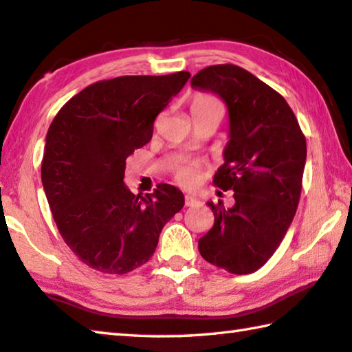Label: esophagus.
Returning <instances> with one entry per match:
<instances>
[{
	"label": "esophagus",
	"mask_w": 352,
	"mask_h": 352,
	"mask_svg": "<svg viewBox=\"0 0 352 352\" xmlns=\"http://www.w3.org/2000/svg\"><path fill=\"white\" fill-rule=\"evenodd\" d=\"M198 204H200V201H198L195 197H190V195H186V197H184V206H188V208H194V206H198Z\"/></svg>",
	"instance_id": "esophagus-1"
}]
</instances>
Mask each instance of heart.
I'll return each instance as SVG.
<instances>
[{
	"mask_svg": "<svg viewBox=\"0 0 352 352\" xmlns=\"http://www.w3.org/2000/svg\"><path fill=\"white\" fill-rule=\"evenodd\" d=\"M206 109H221L220 101L210 94L197 92L190 100V112ZM203 164L200 162H183L172 168V178L183 188H195L203 178Z\"/></svg>",
	"mask_w": 352,
	"mask_h": 352,
	"instance_id": "1",
	"label": "heart"
}]
</instances>
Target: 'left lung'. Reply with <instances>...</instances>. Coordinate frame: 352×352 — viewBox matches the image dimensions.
<instances>
[{"instance_id": "1", "label": "left lung", "mask_w": 352, "mask_h": 352, "mask_svg": "<svg viewBox=\"0 0 352 352\" xmlns=\"http://www.w3.org/2000/svg\"><path fill=\"white\" fill-rule=\"evenodd\" d=\"M190 85L225 100L229 142L214 184L235 204L208 203L214 226L198 240L201 257L231 274H251L272 257L302 194L306 138L277 91L235 65L201 69Z\"/></svg>"}]
</instances>
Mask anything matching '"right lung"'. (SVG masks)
I'll return each mask as SVG.
<instances>
[{
    "mask_svg": "<svg viewBox=\"0 0 352 352\" xmlns=\"http://www.w3.org/2000/svg\"><path fill=\"white\" fill-rule=\"evenodd\" d=\"M190 74L124 75L94 82L70 98L49 126L41 182L63 240L82 263L127 274L155 252L163 226L184 206L182 190L157 184L133 195L126 158L151 142L157 115Z\"/></svg>",
    "mask_w": 352,
    "mask_h": 352,
    "instance_id": "obj_1",
    "label": "right lung"
}]
</instances>
